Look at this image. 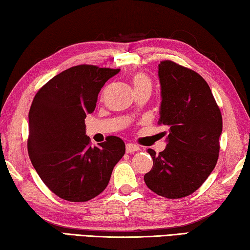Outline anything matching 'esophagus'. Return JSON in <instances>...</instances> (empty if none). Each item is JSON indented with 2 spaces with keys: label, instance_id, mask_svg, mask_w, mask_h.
Returning <instances> with one entry per match:
<instances>
[{
  "label": "esophagus",
  "instance_id": "obj_1",
  "mask_svg": "<svg viewBox=\"0 0 250 250\" xmlns=\"http://www.w3.org/2000/svg\"><path fill=\"white\" fill-rule=\"evenodd\" d=\"M139 150H140V147H139L138 146L132 145V143H126V146H125L126 153H133V152L139 151Z\"/></svg>",
  "mask_w": 250,
  "mask_h": 250
}]
</instances>
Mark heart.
Listing matches in <instances>:
<instances>
[{"label":"heart","mask_w":250,"mask_h":250,"mask_svg":"<svg viewBox=\"0 0 250 250\" xmlns=\"http://www.w3.org/2000/svg\"><path fill=\"white\" fill-rule=\"evenodd\" d=\"M131 83L134 88L135 92H141V91H149L152 90V82L146 73L143 71H137L132 76H131Z\"/></svg>","instance_id":"heart-1"}]
</instances>
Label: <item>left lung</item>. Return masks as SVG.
<instances>
[{
	"mask_svg": "<svg viewBox=\"0 0 250 250\" xmlns=\"http://www.w3.org/2000/svg\"><path fill=\"white\" fill-rule=\"evenodd\" d=\"M159 78L162 103L158 124L167 128L168 143L159 154L147 149L153 167L145 182L160 196L181 198L200 188L216 166L222 113L208 83L196 71L163 61Z\"/></svg>",
	"mask_w": 250,
	"mask_h": 250,
	"instance_id": "left-lung-1",
	"label": "left lung"
}]
</instances>
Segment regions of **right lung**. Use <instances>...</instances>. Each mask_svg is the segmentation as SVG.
Instances as JSON below:
<instances>
[{
	"label": "right lung",
	"mask_w": 250,
	"mask_h": 250,
	"mask_svg": "<svg viewBox=\"0 0 250 250\" xmlns=\"http://www.w3.org/2000/svg\"><path fill=\"white\" fill-rule=\"evenodd\" d=\"M119 70L86 64L70 67L34 97L28 155L44 184L62 200L87 202L99 195L125 155V142L115 135L91 146L84 125L101 88Z\"/></svg>",
	"instance_id": "right-lung-1"
}]
</instances>
